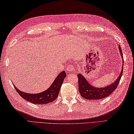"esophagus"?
Returning <instances> with one entry per match:
<instances>
[{"mask_svg":"<svg viewBox=\"0 0 134 134\" xmlns=\"http://www.w3.org/2000/svg\"><path fill=\"white\" fill-rule=\"evenodd\" d=\"M66 70L68 71V72L70 73L74 72V71H76V69H75V68L73 65H69V66L67 68Z\"/></svg>","mask_w":134,"mask_h":134,"instance_id":"1","label":"esophagus"}]
</instances>
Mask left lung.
Listing matches in <instances>:
<instances>
[{"mask_svg":"<svg viewBox=\"0 0 134 134\" xmlns=\"http://www.w3.org/2000/svg\"><path fill=\"white\" fill-rule=\"evenodd\" d=\"M119 50L120 52V56L122 57L123 64L121 71L116 80L109 85L103 87H97L92 86L87 81L86 78L81 74H78L77 76L78 78V90H79L81 96L85 99L88 100H94V99H100L106 98L110 95L114 90L116 89L118 86L120 80V78L122 76L123 69V57L122 52L120 45H119Z\"/></svg>","mask_w":134,"mask_h":134,"instance_id":"obj_1","label":"left lung"}]
</instances>
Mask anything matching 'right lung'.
<instances>
[{
  "instance_id": "1",
  "label": "right lung",
  "mask_w": 134,
  "mask_h": 134,
  "mask_svg": "<svg viewBox=\"0 0 134 134\" xmlns=\"http://www.w3.org/2000/svg\"><path fill=\"white\" fill-rule=\"evenodd\" d=\"M66 77V73L65 71H61L59 73L57 77L55 78L53 82L52 83L49 87L45 91L40 93L36 94H30L25 93L19 90L15 86V89L17 91L23 98L27 100L28 102L37 104V105H44L53 102L56 99L60 92L61 87L63 84L64 78Z\"/></svg>"
}]
</instances>
